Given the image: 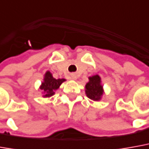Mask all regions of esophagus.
<instances>
[{"instance_id": "obj_1", "label": "esophagus", "mask_w": 149, "mask_h": 149, "mask_svg": "<svg viewBox=\"0 0 149 149\" xmlns=\"http://www.w3.org/2000/svg\"><path fill=\"white\" fill-rule=\"evenodd\" d=\"M71 78L72 79V80H77V76H76L75 74H72L71 75Z\"/></svg>"}]
</instances>
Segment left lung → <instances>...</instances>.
Returning <instances> with one entry per match:
<instances>
[{
  "instance_id": "left-lung-1",
  "label": "left lung",
  "mask_w": 149,
  "mask_h": 149,
  "mask_svg": "<svg viewBox=\"0 0 149 149\" xmlns=\"http://www.w3.org/2000/svg\"><path fill=\"white\" fill-rule=\"evenodd\" d=\"M89 81L86 84L85 92L89 99L93 101H100L104 94V86L100 75L89 77Z\"/></svg>"
}]
</instances>
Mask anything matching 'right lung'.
<instances>
[{
	"mask_svg": "<svg viewBox=\"0 0 149 149\" xmlns=\"http://www.w3.org/2000/svg\"><path fill=\"white\" fill-rule=\"evenodd\" d=\"M66 79L58 78L55 79L52 73L49 71H46L44 74L43 81L40 84L39 90L43 94V98H49L55 94V91L59 88L63 82H64Z\"/></svg>",
	"mask_w": 149,
	"mask_h": 149,
	"instance_id": "1",
	"label": "right lung"
}]
</instances>
